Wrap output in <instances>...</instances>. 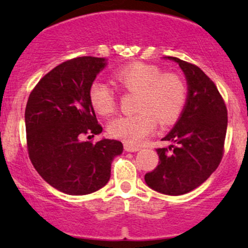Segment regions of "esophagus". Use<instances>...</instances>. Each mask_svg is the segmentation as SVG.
<instances>
[{
    "mask_svg": "<svg viewBox=\"0 0 248 248\" xmlns=\"http://www.w3.org/2000/svg\"><path fill=\"white\" fill-rule=\"evenodd\" d=\"M124 150L126 152H138V150H140V147L139 146H133V144H124Z\"/></svg>",
    "mask_w": 248,
    "mask_h": 248,
    "instance_id": "esophagus-1",
    "label": "esophagus"
}]
</instances>
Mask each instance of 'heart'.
Segmentation results:
<instances>
[{"label":"heart","mask_w":248,"mask_h":248,"mask_svg":"<svg viewBox=\"0 0 248 248\" xmlns=\"http://www.w3.org/2000/svg\"><path fill=\"white\" fill-rule=\"evenodd\" d=\"M119 88L126 92H138L133 115L115 119L108 126L113 138L138 144L153 133L157 121L169 124L181 115L186 102L187 87L184 79L177 73H162L156 65L135 62L119 67L113 73ZM88 100L96 114L109 116L118 107L114 91L105 82L96 80L88 91Z\"/></svg>","instance_id":"heart-1"}]
</instances>
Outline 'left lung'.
<instances>
[{
	"instance_id": "obj_1",
	"label": "left lung",
	"mask_w": 248,
	"mask_h": 248,
	"mask_svg": "<svg viewBox=\"0 0 248 248\" xmlns=\"http://www.w3.org/2000/svg\"><path fill=\"white\" fill-rule=\"evenodd\" d=\"M168 58L178 62L186 77L187 100L177 124L162 139L173 144L156 149L158 166L144 175V181L155 191L179 196L198 187L218 168L224 155L227 109L215 82L198 66Z\"/></svg>"
}]
</instances>
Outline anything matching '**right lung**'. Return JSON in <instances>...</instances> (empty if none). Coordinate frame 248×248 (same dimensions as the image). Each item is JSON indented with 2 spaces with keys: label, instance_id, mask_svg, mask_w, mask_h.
<instances>
[{
  "label": "right lung",
  "instance_id": "obj_1",
  "mask_svg": "<svg viewBox=\"0 0 248 248\" xmlns=\"http://www.w3.org/2000/svg\"><path fill=\"white\" fill-rule=\"evenodd\" d=\"M106 62L98 57H77L47 72L31 91L25 107L29 158L45 182L67 195H87L110 177V164L120 155V141H82L98 135L88 91Z\"/></svg>",
  "mask_w": 248,
  "mask_h": 248
}]
</instances>
